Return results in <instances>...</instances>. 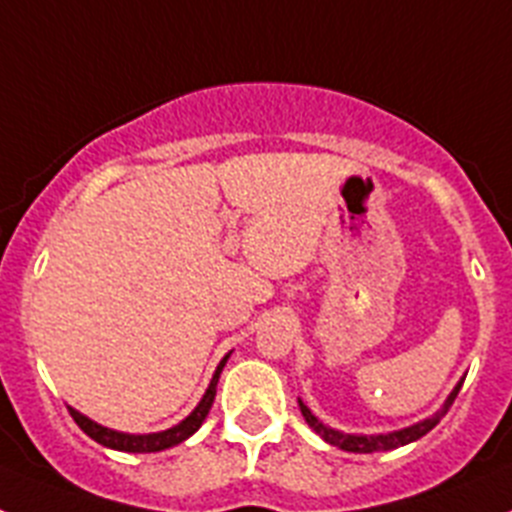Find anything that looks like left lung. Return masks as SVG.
Returning a JSON list of instances; mask_svg holds the SVG:
<instances>
[{"instance_id": "obj_1", "label": "left lung", "mask_w": 512, "mask_h": 512, "mask_svg": "<svg viewBox=\"0 0 512 512\" xmlns=\"http://www.w3.org/2000/svg\"><path fill=\"white\" fill-rule=\"evenodd\" d=\"M459 390H461V382L456 384L454 392L449 395V400L443 402V408L438 410L433 418L423 420V423L410 425V428H402V431L384 433V436H351V433L333 431V428H328V425L320 423V420L315 418L310 410H307V405L302 400H300V410H302V415H305L307 425H310L312 431L318 433L323 441H328L330 446H338V449H343V451H354V454H374V451H390V449H397V446H405V443H413V441H418V438H423L428 431H433V428L438 425V420L449 413V408L454 405Z\"/></svg>"}]
</instances>
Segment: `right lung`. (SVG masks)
I'll return each instance as SVG.
<instances>
[{
  "mask_svg": "<svg viewBox=\"0 0 512 512\" xmlns=\"http://www.w3.org/2000/svg\"><path fill=\"white\" fill-rule=\"evenodd\" d=\"M225 361H228V356H225V359L220 361V366L215 369V377H212L210 387H207V392H205V397L200 400V405L192 410V415H189V418H184L182 423L174 425V428H169V431L148 433V436L117 433V431H110V428H102V425H97L94 420L84 418V415L76 413L74 408H69L71 418L76 420V425H79L81 431L87 433L89 438H94V441L102 443V446H107V449L130 451V454H153V451H164V449H169V446H176V443L187 441V438L192 436L197 428H200L202 420L207 418V413H210V408H212V402H215L217 379H220V372H223Z\"/></svg>",
  "mask_w": 512,
  "mask_h": 512,
  "instance_id": "right-lung-1",
  "label": "right lung"
}]
</instances>
